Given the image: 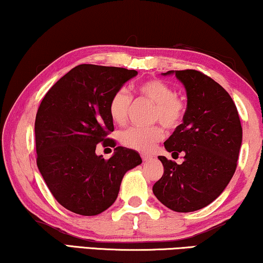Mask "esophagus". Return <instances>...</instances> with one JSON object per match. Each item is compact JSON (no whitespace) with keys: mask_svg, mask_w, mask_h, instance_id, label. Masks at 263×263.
Listing matches in <instances>:
<instances>
[{"mask_svg":"<svg viewBox=\"0 0 263 263\" xmlns=\"http://www.w3.org/2000/svg\"><path fill=\"white\" fill-rule=\"evenodd\" d=\"M142 158H143L144 162H146V161L153 160V156H149V155H142Z\"/></svg>","mask_w":263,"mask_h":263,"instance_id":"obj_1","label":"esophagus"}]
</instances>
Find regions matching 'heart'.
<instances>
[{"label": "heart", "mask_w": 263, "mask_h": 263, "mask_svg": "<svg viewBox=\"0 0 263 263\" xmlns=\"http://www.w3.org/2000/svg\"><path fill=\"white\" fill-rule=\"evenodd\" d=\"M138 93L155 103L153 118L161 121L165 127L173 128L180 124L184 114V103L175 95L169 84L160 80L144 81L138 86ZM131 108V98L125 89H119L112 95L108 103L109 117L114 123L124 124ZM164 137L161 126L131 127L120 135V140L130 149L149 154Z\"/></svg>", "instance_id": "b5f03b06"}]
</instances>
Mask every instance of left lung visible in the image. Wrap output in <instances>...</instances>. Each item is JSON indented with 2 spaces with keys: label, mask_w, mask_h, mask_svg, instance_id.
Listing matches in <instances>:
<instances>
[{
  "label": "left lung",
  "mask_w": 263,
  "mask_h": 263,
  "mask_svg": "<svg viewBox=\"0 0 263 263\" xmlns=\"http://www.w3.org/2000/svg\"><path fill=\"white\" fill-rule=\"evenodd\" d=\"M183 84L187 108L182 124L165 140L164 147L176 160L158 156L163 175L154 184L158 200L175 212H194L216 200L234 176L242 126L238 112L227 90L197 70H172Z\"/></svg>",
  "instance_id": "1"
}]
</instances>
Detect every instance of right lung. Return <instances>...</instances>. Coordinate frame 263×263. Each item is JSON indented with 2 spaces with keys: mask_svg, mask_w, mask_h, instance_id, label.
<instances>
[{
  "mask_svg": "<svg viewBox=\"0 0 263 263\" xmlns=\"http://www.w3.org/2000/svg\"><path fill=\"white\" fill-rule=\"evenodd\" d=\"M138 75L136 70L81 64L47 91L35 117L36 164L56 200L82 216L113 205L128 170L142 163L136 150L117 146L108 161L96 145L116 146L108 112L112 95Z\"/></svg>",
  "mask_w": 263,
  "mask_h": 263,
  "instance_id": "obj_1",
  "label": "right lung"
}]
</instances>
